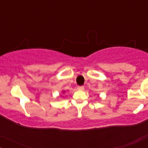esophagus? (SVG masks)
<instances>
[{
	"instance_id": "34e87169",
	"label": "esophagus",
	"mask_w": 148,
	"mask_h": 148,
	"mask_svg": "<svg viewBox=\"0 0 148 148\" xmlns=\"http://www.w3.org/2000/svg\"><path fill=\"white\" fill-rule=\"evenodd\" d=\"M77 90H84V86H78L77 87Z\"/></svg>"
}]
</instances>
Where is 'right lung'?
<instances>
[{"label": "right lung", "instance_id": "1", "mask_svg": "<svg viewBox=\"0 0 148 148\" xmlns=\"http://www.w3.org/2000/svg\"><path fill=\"white\" fill-rule=\"evenodd\" d=\"M65 92H64V91H62V93H64Z\"/></svg>", "mask_w": 148, "mask_h": 148}]
</instances>
